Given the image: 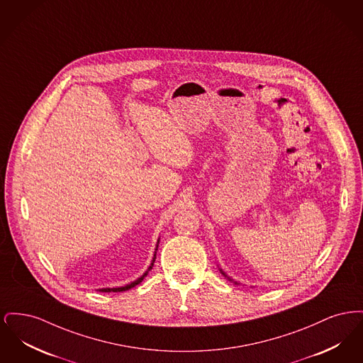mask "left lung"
Masks as SVG:
<instances>
[{
    "label": "left lung",
    "instance_id": "1",
    "mask_svg": "<svg viewBox=\"0 0 363 363\" xmlns=\"http://www.w3.org/2000/svg\"><path fill=\"white\" fill-rule=\"evenodd\" d=\"M219 271H220V274H222V275H223V277H227V279H228V280H230V281H233V283H235V284H240V283H238V281H234V280H233V279H231V277H227V275H225V271H223V269H222V268H219Z\"/></svg>",
    "mask_w": 363,
    "mask_h": 363
}]
</instances>
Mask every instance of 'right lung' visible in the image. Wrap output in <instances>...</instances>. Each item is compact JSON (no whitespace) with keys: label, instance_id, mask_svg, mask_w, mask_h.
<instances>
[{"label":"right lung","instance_id":"obj_1","mask_svg":"<svg viewBox=\"0 0 363 363\" xmlns=\"http://www.w3.org/2000/svg\"><path fill=\"white\" fill-rule=\"evenodd\" d=\"M157 246H159V240L156 242V249L155 253H154V257H152V261H151V264H150V267H148V269L141 275V277H138L136 280H133V281H130L129 284H125V286H122V287H113V289H108V287H106V289H99V291H102V293H121V291H126V290H129V289H133L135 286H138L140 284L141 281H143V279L148 275V272L152 269V267H154V262H155L156 259V250H157Z\"/></svg>","mask_w":363,"mask_h":363}]
</instances>
